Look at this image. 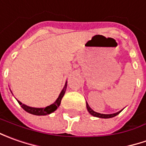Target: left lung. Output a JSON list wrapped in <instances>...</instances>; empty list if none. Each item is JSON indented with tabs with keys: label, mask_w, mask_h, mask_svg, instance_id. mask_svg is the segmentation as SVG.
<instances>
[{
	"label": "left lung",
	"mask_w": 146,
	"mask_h": 146,
	"mask_svg": "<svg viewBox=\"0 0 146 146\" xmlns=\"http://www.w3.org/2000/svg\"><path fill=\"white\" fill-rule=\"evenodd\" d=\"M86 106H87V109L88 111L93 116H95V117H98V118H103V119H109V118H113V117H115L117 115H119V113H120L121 111H119V112H117V113H115V114H110V115H105V114H100V113H98V112H95L94 110L91 109L90 107H89V106H88V104L86 102Z\"/></svg>",
	"instance_id": "obj_1"
}]
</instances>
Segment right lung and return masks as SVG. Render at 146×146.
Listing matches in <instances>:
<instances>
[{
  "instance_id": "right-lung-1",
  "label": "right lung",
  "mask_w": 146,
  "mask_h": 146,
  "mask_svg": "<svg viewBox=\"0 0 146 146\" xmlns=\"http://www.w3.org/2000/svg\"><path fill=\"white\" fill-rule=\"evenodd\" d=\"M66 84H67V83H66L65 87L63 88L62 91L61 92L60 95H59L58 98L56 100V102H55L54 103L51 104L50 106H46L45 108H34V107H30V106H26V105H24V104L21 103V102H19V101H18V102L19 103V105L22 106V108H23V109L25 111H27V112L30 113V114H32V115H49V114H51L52 112L55 111L56 110L58 109V107L59 106H60V104H61V101H62V98H63V96H64V94H65V92H66Z\"/></svg>"
}]
</instances>
